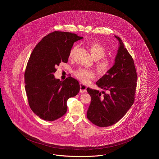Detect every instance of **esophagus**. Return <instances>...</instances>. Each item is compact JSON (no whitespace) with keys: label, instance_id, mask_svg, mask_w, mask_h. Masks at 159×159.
<instances>
[{"label":"esophagus","instance_id":"34e87169","mask_svg":"<svg viewBox=\"0 0 159 159\" xmlns=\"http://www.w3.org/2000/svg\"><path fill=\"white\" fill-rule=\"evenodd\" d=\"M86 89H87V86L84 84L81 83L80 84V92L81 93H84L86 92Z\"/></svg>","mask_w":159,"mask_h":159}]
</instances>
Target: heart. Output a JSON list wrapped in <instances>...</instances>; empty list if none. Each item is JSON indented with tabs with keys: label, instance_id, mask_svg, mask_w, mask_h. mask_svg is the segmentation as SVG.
<instances>
[{
	"label": "heart",
	"instance_id": "obj_1",
	"mask_svg": "<svg viewBox=\"0 0 159 159\" xmlns=\"http://www.w3.org/2000/svg\"><path fill=\"white\" fill-rule=\"evenodd\" d=\"M78 48V45L73 46L71 48L68 55L70 59L74 57ZM89 49L92 57L95 60H98L95 63V67L97 71L103 75L107 73L112 68L113 64L110 59L105 57L107 53L105 48L99 43L93 42L89 45ZM74 73L75 76L84 83H88L95 77V74L93 71L84 68H78Z\"/></svg>",
	"mask_w": 159,
	"mask_h": 159
}]
</instances>
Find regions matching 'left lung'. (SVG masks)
Returning <instances> with one entry per match:
<instances>
[{
	"label": "left lung",
	"instance_id": "obj_1",
	"mask_svg": "<svg viewBox=\"0 0 159 159\" xmlns=\"http://www.w3.org/2000/svg\"><path fill=\"white\" fill-rule=\"evenodd\" d=\"M114 37L119 42L114 64L96 83L104 91L87 88L91 97L87 117L92 123L102 127L117 122L135 101L137 73L134 61L121 39Z\"/></svg>",
	"mask_w": 159,
	"mask_h": 159
}]
</instances>
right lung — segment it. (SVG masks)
I'll list each match as a JSON object with an SVG mask.
<instances>
[{"label":"right lung","instance_id":"add662e5","mask_svg":"<svg viewBox=\"0 0 159 159\" xmlns=\"http://www.w3.org/2000/svg\"><path fill=\"white\" fill-rule=\"evenodd\" d=\"M82 39L71 32L54 31L43 37L31 53L24 73L25 89L30 108L45 120L62 117L68 98L80 90L79 82L71 76L62 81L53 73L61 62H68L73 43Z\"/></svg>","mask_w":159,"mask_h":159}]
</instances>
